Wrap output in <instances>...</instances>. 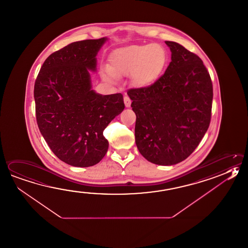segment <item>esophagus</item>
Segmentation results:
<instances>
[{
  "label": "esophagus",
  "instance_id": "34e87169",
  "mask_svg": "<svg viewBox=\"0 0 248 248\" xmlns=\"http://www.w3.org/2000/svg\"><path fill=\"white\" fill-rule=\"evenodd\" d=\"M124 105H125V107H131V100L129 98V96L125 95V96L124 97Z\"/></svg>",
  "mask_w": 248,
  "mask_h": 248
}]
</instances>
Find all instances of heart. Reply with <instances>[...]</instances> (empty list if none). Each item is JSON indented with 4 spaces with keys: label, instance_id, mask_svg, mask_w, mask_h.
<instances>
[{
    "label": "heart",
    "instance_id": "b5f03b06",
    "mask_svg": "<svg viewBox=\"0 0 248 248\" xmlns=\"http://www.w3.org/2000/svg\"><path fill=\"white\" fill-rule=\"evenodd\" d=\"M168 61V54L159 44L131 45L114 50L108 57V69L101 76L108 83H116L117 78L131 75L133 84L146 88L155 83Z\"/></svg>",
    "mask_w": 248,
    "mask_h": 248
}]
</instances>
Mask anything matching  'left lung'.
<instances>
[{"label":"left lung","mask_w":248,"mask_h":248,"mask_svg":"<svg viewBox=\"0 0 248 248\" xmlns=\"http://www.w3.org/2000/svg\"><path fill=\"white\" fill-rule=\"evenodd\" d=\"M171 62L147 88L130 89L135 112V141L152 163L171 166L195 151L209 128L213 98L210 74L199 57L166 41Z\"/></svg>","instance_id":"1"}]
</instances>
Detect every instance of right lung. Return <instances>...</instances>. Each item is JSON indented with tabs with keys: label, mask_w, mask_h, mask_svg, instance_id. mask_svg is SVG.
I'll list each match as a JSON object with an SVG mask.
<instances>
[{
	"label": "right lung",
	"mask_w": 248,
	"mask_h": 248,
	"mask_svg": "<svg viewBox=\"0 0 248 248\" xmlns=\"http://www.w3.org/2000/svg\"><path fill=\"white\" fill-rule=\"evenodd\" d=\"M107 38L71 43L44 62L34 86L39 131L65 163L88 168L100 162L108 142L103 131L124 110L122 93L103 95L92 89L89 70Z\"/></svg>",
	"instance_id": "1"
}]
</instances>
